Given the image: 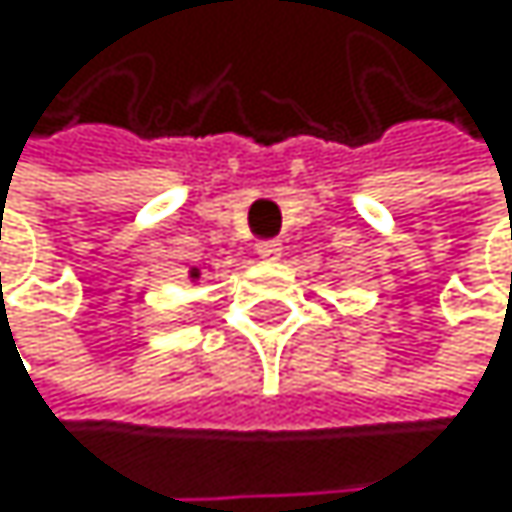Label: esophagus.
<instances>
[{
    "label": "esophagus",
    "instance_id": "obj_1",
    "mask_svg": "<svg viewBox=\"0 0 512 512\" xmlns=\"http://www.w3.org/2000/svg\"><path fill=\"white\" fill-rule=\"evenodd\" d=\"M258 254L264 261H279L282 258V242L279 239H261L258 242Z\"/></svg>",
    "mask_w": 512,
    "mask_h": 512
}]
</instances>
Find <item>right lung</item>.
Listing matches in <instances>:
<instances>
[{"label": "right lung", "instance_id": "1", "mask_svg": "<svg viewBox=\"0 0 512 512\" xmlns=\"http://www.w3.org/2000/svg\"><path fill=\"white\" fill-rule=\"evenodd\" d=\"M190 276H193V279H196V276H199V270H190Z\"/></svg>", "mask_w": 512, "mask_h": 512}]
</instances>
